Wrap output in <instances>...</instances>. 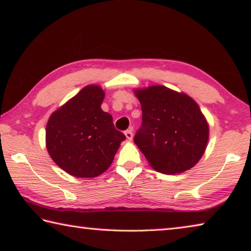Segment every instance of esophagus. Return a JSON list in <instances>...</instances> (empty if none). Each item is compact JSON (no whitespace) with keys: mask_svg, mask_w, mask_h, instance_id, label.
Instances as JSON below:
<instances>
[{"mask_svg":"<svg viewBox=\"0 0 251 251\" xmlns=\"http://www.w3.org/2000/svg\"><path fill=\"white\" fill-rule=\"evenodd\" d=\"M125 136H126V138L127 140H132L133 138V130L132 129H127V130H125Z\"/></svg>","mask_w":251,"mask_h":251,"instance_id":"esophagus-1","label":"esophagus"}]
</instances>
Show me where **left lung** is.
<instances>
[{"instance_id":"left-lung-1","label":"left lung","mask_w":251,"mask_h":251,"mask_svg":"<svg viewBox=\"0 0 251 251\" xmlns=\"http://www.w3.org/2000/svg\"><path fill=\"white\" fill-rule=\"evenodd\" d=\"M142 126L134 136L153 169L166 175L193 168L204 154L208 124L198 104L185 93L163 85L135 90Z\"/></svg>"}]
</instances>
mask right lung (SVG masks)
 Here are the masks:
<instances>
[{"label":"right lung","instance_id":"right-lung-1","mask_svg":"<svg viewBox=\"0 0 251 251\" xmlns=\"http://www.w3.org/2000/svg\"><path fill=\"white\" fill-rule=\"evenodd\" d=\"M99 85H87L54 111L46 126V148L65 173L77 178L103 174L126 136L115 128L113 117L101 109Z\"/></svg>","mask_w":251,"mask_h":251}]
</instances>
